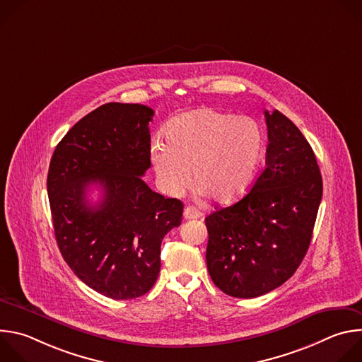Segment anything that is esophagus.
I'll return each instance as SVG.
<instances>
[{
  "label": "esophagus",
  "mask_w": 362,
  "mask_h": 362,
  "mask_svg": "<svg viewBox=\"0 0 362 362\" xmlns=\"http://www.w3.org/2000/svg\"><path fill=\"white\" fill-rule=\"evenodd\" d=\"M202 215L203 214L200 211H197L196 208H193V206H187V208H185V212H183L185 219H197Z\"/></svg>",
  "instance_id": "esophagus-1"
}]
</instances>
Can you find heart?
I'll use <instances>...</instances> for the list:
<instances>
[{"label":"heart","instance_id":"b5f03b06","mask_svg":"<svg viewBox=\"0 0 362 362\" xmlns=\"http://www.w3.org/2000/svg\"><path fill=\"white\" fill-rule=\"evenodd\" d=\"M153 143L150 162L162 190L177 196L190 183L216 203H232L253 185L265 154V133L252 117L200 107L175 117Z\"/></svg>","mask_w":362,"mask_h":362}]
</instances>
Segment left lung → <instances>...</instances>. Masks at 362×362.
Masks as SVG:
<instances>
[{
	"instance_id": "1",
	"label": "left lung",
	"mask_w": 362,
	"mask_h": 362,
	"mask_svg": "<svg viewBox=\"0 0 362 362\" xmlns=\"http://www.w3.org/2000/svg\"><path fill=\"white\" fill-rule=\"evenodd\" d=\"M265 170L239 202L204 219L209 275L235 298L261 296L295 274L311 243L322 199L313 147L281 112L265 110Z\"/></svg>"
}]
</instances>
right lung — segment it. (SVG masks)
Segmentation results:
<instances>
[{
	"label": "right lung",
	"instance_id": "1",
	"mask_svg": "<svg viewBox=\"0 0 362 362\" xmlns=\"http://www.w3.org/2000/svg\"><path fill=\"white\" fill-rule=\"evenodd\" d=\"M154 112L107 103L77 122L49 162L47 192L59 249L87 286L112 299L147 293L160 272V245L182 222L183 203L153 192L150 168ZM103 192L91 206L89 186Z\"/></svg>",
	"mask_w": 362,
	"mask_h": 362
}]
</instances>
